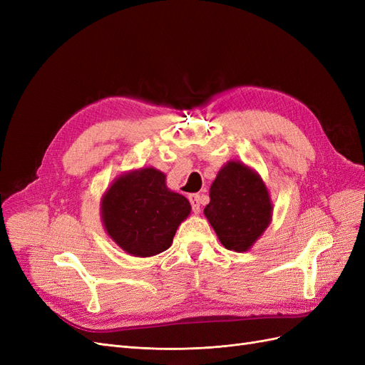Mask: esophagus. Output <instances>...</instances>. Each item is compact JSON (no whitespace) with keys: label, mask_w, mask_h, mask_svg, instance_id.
Masks as SVG:
<instances>
[{"label":"esophagus","mask_w":365,"mask_h":365,"mask_svg":"<svg viewBox=\"0 0 365 365\" xmlns=\"http://www.w3.org/2000/svg\"><path fill=\"white\" fill-rule=\"evenodd\" d=\"M189 201H190V204H192L193 212H195V213H200V212H201V196L193 193V195L189 196Z\"/></svg>","instance_id":"obj_1"}]
</instances>
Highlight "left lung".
I'll use <instances>...</instances> for the list:
<instances>
[{
	"mask_svg": "<svg viewBox=\"0 0 365 365\" xmlns=\"http://www.w3.org/2000/svg\"><path fill=\"white\" fill-rule=\"evenodd\" d=\"M204 215L227 250L245 252L271 224L272 202L262 176L242 161L224 164L210 187Z\"/></svg>",
	"mask_w": 365,
	"mask_h": 365,
	"instance_id": "left-lung-1",
	"label": "left lung"
}]
</instances>
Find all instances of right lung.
<instances>
[{
    "instance_id": "right-lung-1",
    "label": "right lung",
    "mask_w": 365,
    "mask_h": 365,
    "mask_svg": "<svg viewBox=\"0 0 365 365\" xmlns=\"http://www.w3.org/2000/svg\"><path fill=\"white\" fill-rule=\"evenodd\" d=\"M190 210L189 200L172 192L165 175L155 168L120 175L101 201L106 235L135 257H152L168 250Z\"/></svg>"
}]
</instances>
